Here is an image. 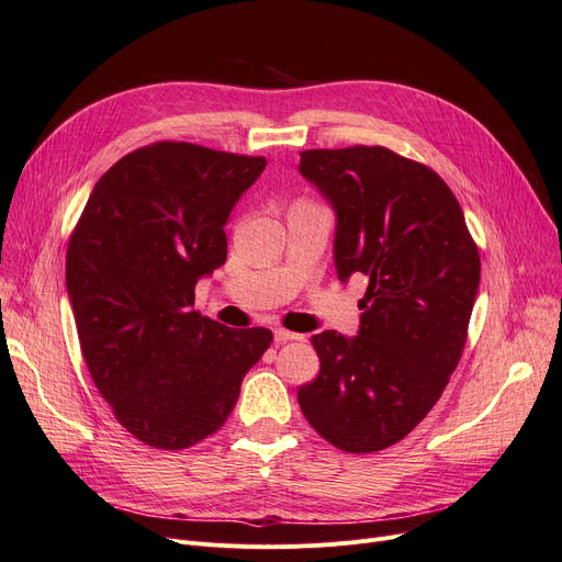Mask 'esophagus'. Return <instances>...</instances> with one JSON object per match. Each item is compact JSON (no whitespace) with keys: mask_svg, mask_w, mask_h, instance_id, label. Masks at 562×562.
I'll list each match as a JSON object with an SVG mask.
<instances>
[{"mask_svg":"<svg viewBox=\"0 0 562 562\" xmlns=\"http://www.w3.org/2000/svg\"><path fill=\"white\" fill-rule=\"evenodd\" d=\"M274 339H277L279 345H285V342H300V339H304V337L297 335V333H291V330L277 328V330H274Z\"/></svg>","mask_w":562,"mask_h":562,"instance_id":"1","label":"esophagus"}]
</instances>
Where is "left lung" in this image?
<instances>
[{
  "instance_id": "left-lung-1",
  "label": "left lung",
  "mask_w": 562,
  "mask_h": 562,
  "mask_svg": "<svg viewBox=\"0 0 562 562\" xmlns=\"http://www.w3.org/2000/svg\"><path fill=\"white\" fill-rule=\"evenodd\" d=\"M300 173L337 215V279H368L356 337H312L318 378L304 417L335 448L378 452L429 415L462 359L481 281L479 246L436 171L386 147L300 151Z\"/></svg>"
}]
</instances>
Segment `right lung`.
<instances>
[{
	"label": "right lung",
	"instance_id": "add662e5",
	"mask_svg": "<svg viewBox=\"0 0 562 562\" xmlns=\"http://www.w3.org/2000/svg\"><path fill=\"white\" fill-rule=\"evenodd\" d=\"M265 157L161 140L100 178L67 244L65 281L91 378L145 446L182 450L223 427L267 328L194 312V285L227 260L234 203Z\"/></svg>",
	"mask_w": 562,
	"mask_h": 562
}]
</instances>
